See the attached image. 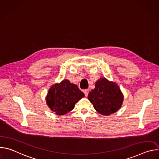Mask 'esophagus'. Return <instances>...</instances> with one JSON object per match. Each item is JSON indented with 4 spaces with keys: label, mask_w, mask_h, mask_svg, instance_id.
Segmentation results:
<instances>
[{
    "label": "esophagus",
    "mask_w": 159,
    "mask_h": 159,
    "mask_svg": "<svg viewBox=\"0 0 159 159\" xmlns=\"http://www.w3.org/2000/svg\"><path fill=\"white\" fill-rule=\"evenodd\" d=\"M84 93L85 96V97H87L88 94H89V89H85V90H84Z\"/></svg>",
    "instance_id": "34e87169"
}]
</instances>
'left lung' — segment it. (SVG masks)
<instances>
[{
    "mask_svg": "<svg viewBox=\"0 0 159 159\" xmlns=\"http://www.w3.org/2000/svg\"><path fill=\"white\" fill-rule=\"evenodd\" d=\"M123 98L119 86L106 78H100L95 84V89L88 94L96 111L104 116L116 112L121 107Z\"/></svg>",
    "mask_w": 159,
    "mask_h": 159,
    "instance_id": "obj_1",
    "label": "left lung"
}]
</instances>
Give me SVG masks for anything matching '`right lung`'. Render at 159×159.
Here are the masks:
<instances>
[{"label": "right lung", "instance_id": "1", "mask_svg": "<svg viewBox=\"0 0 159 159\" xmlns=\"http://www.w3.org/2000/svg\"><path fill=\"white\" fill-rule=\"evenodd\" d=\"M84 97V94L77 85L65 79L50 87L46 101L50 109L56 115L60 116L71 111L75 104Z\"/></svg>", "mask_w": 159, "mask_h": 159}]
</instances>
